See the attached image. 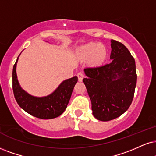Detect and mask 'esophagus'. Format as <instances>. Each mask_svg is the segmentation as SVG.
<instances>
[{
    "instance_id": "esophagus-1",
    "label": "esophagus",
    "mask_w": 156,
    "mask_h": 156,
    "mask_svg": "<svg viewBox=\"0 0 156 156\" xmlns=\"http://www.w3.org/2000/svg\"><path fill=\"white\" fill-rule=\"evenodd\" d=\"M77 77H78V80L80 82H82V80H83V78L84 77V74L82 72H78L77 74Z\"/></svg>"
}]
</instances>
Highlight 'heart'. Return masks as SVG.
<instances>
[{"label": "heart", "mask_w": 156, "mask_h": 156, "mask_svg": "<svg viewBox=\"0 0 156 156\" xmlns=\"http://www.w3.org/2000/svg\"><path fill=\"white\" fill-rule=\"evenodd\" d=\"M80 55L84 59L91 58L94 64H99L104 61L106 55V50L103 45L95 43H90L82 46Z\"/></svg>", "instance_id": "b5f03b06"}]
</instances>
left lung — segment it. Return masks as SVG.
Returning a JSON list of instances; mask_svg holds the SVG:
<instances>
[{
    "mask_svg": "<svg viewBox=\"0 0 156 156\" xmlns=\"http://www.w3.org/2000/svg\"><path fill=\"white\" fill-rule=\"evenodd\" d=\"M111 63L87 67L83 82L92 103L93 114L103 122L113 120L129 108L137 84L135 61L124 45L111 40Z\"/></svg>",
    "mask_w": 156,
    "mask_h": 156,
    "instance_id": "8db88e82",
    "label": "left lung"
}]
</instances>
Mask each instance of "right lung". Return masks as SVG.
<instances>
[{
  "label": "right lung",
  "mask_w": 156,
  "mask_h": 156,
  "mask_svg": "<svg viewBox=\"0 0 156 156\" xmlns=\"http://www.w3.org/2000/svg\"><path fill=\"white\" fill-rule=\"evenodd\" d=\"M16 63L12 72V87L15 99L23 110L30 115L42 119L56 118L66 108L75 84L78 81L77 76L69 79L61 83L51 95L47 97L36 98L24 91L17 80Z\"/></svg>",
  "instance_id": "obj_1"
}]
</instances>
